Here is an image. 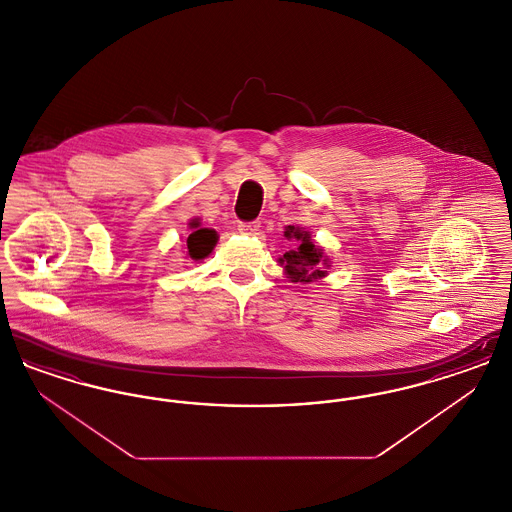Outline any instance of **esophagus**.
<instances>
[{"label":"esophagus","mask_w":512,"mask_h":512,"mask_svg":"<svg viewBox=\"0 0 512 512\" xmlns=\"http://www.w3.org/2000/svg\"><path fill=\"white\" fill-rule=\"evenodd\" d=\"M259 228H261V222H259V220H253V222H240V224H238V230H240L242 234H257V232H259Z\"/></svg>","instance_id":"esophagus-1"}]
</instances>
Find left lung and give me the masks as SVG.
Returning <instances> with one entry per match:
<instances>
[{"mask_svg": "<svg viewBox=\"0 0 512 512\" xmlns=\"http://www.w3.org/2000/svg\"><path fill=\"white\" fill-rule=\"evenodd\" d=\"M284 236L293 240L292 249H288L280 259L288 278H292V282H311L324 276L320 265H328V261L324 259L322 249L309 240V232H303L295 226H286Z\"/></svg>", "mask_w": 512, "mask_h": 512, "instance_id": "1", "label": "left lung"}]
</instances>
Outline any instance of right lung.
<instances>
[{
  "label": "right lung",
  "mask_w": 512,
  "mask_h": 512,
  "mask_svg": "<svg viewBox=\"0 0 512 512\" xmlns=\"http://www.w3.org/2000/svg\"><path fill=\"white\" fill-rule=\"evenodd\" d=\"M192 226L197 228V222H192ZM215 244H217V232H215V230H209V228H197V230H194V232L188 236V240H186L188 255H190V259H194V261L205 259V257L213 251Z\"/></svg>",
  "instance_id": "right-lung-1"
}]
</instances>
